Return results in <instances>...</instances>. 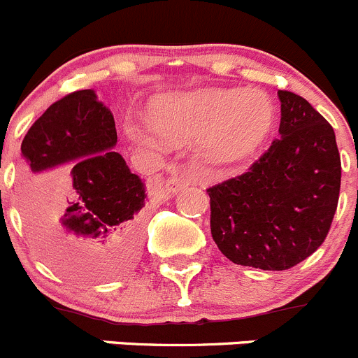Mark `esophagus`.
<instances>
[{"label": "esophagus", "instance_id": "esophagus-1", "mask_svg": "<svg viewBox=\"0 0 358 358\" xmlns=\"http://www.w3.org/2000/svg\"><path fill=\"white\" fill-rule=\"evenodd\" d=\"M187 184H189V178L184 174H174L172 178L167 179V182H165V187H167L169 193H178L179 189H182V187H186Z\"/></svg>", "mask_w": 358, "mask_h": 358}]
</instances>
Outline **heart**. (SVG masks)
I'll use <instances>...</instances> for the list:
<instances>
[{
	"mask_svg": "<svg viewBox=\"0 0 358 358\" xmlns=\"http://www.w3.org/2000/svg\"><path fill=\"white\" fill-rule=\"evenodd\" d=\"M155 132L171 141L200 134V155L215 167L245 162L271 134L275 111L259 90L208 88L167 95L153 102Z\"/></svg>",
	"mask_w": 358,
	"mask_h": 358,
	"instance_id": "obj_1",
	"label": "heart"
}]
</instances>
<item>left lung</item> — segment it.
<instances>
[{"instance_id":"left-lung-1","label":"left lung","mask_w":358,"mask_h":358,"mask_svg":"<svg viewBox=\"0 0 358 358\" xmlns=\"http://www.w3.org/2000/svg\"><path fill=\"white\" fill-rule=\"evenodd\" d=\"M278 99L280 137L249 171L207 189L219 250L270 271L296 266L324 243L341 187L331 123L294 92L278 90Z\"/></svg>"}]
</instances>
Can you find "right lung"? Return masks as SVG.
<instances>
[{
  "instance_id": "right-lung-1",
  "label": "right lung",
  "mask_w": 358,
  "mask_h": 358,
  "mask_svg": "<svg viewBox=\"0 0 358 358\" xmlns=\"http://www.w3.org/2000/svg\"><path fill=\"white\" fill-rule=\"evenodd\" d=\"M116 139L115 118L94 90L59 99L24 137L20 208L38 249L60 270L109 277L139 249L146 193L113 151Z\"/></svg>"
}]
</instances>
